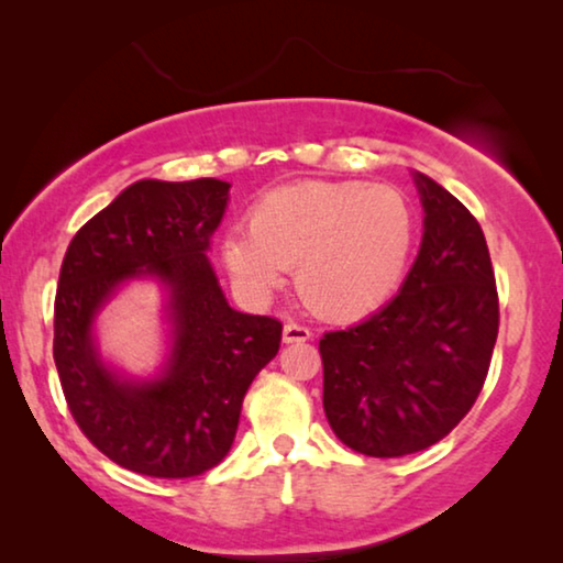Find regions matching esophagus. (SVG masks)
<instances>
[{"label":"esophagus","instance_id":"34e87169","mask_svg":"<svg viewBox=\"0 0 563 563\" xmlns=\"http://www.w3.org/2000/svg\"><path fill=\"white\" fill-rule=\"evenodd\" d=\"M282 335H284V343H305V341H310V338H312V330L299 325V322H287Z\"/></svg>","mask_w":563,"mask_h":563}]
</instances>
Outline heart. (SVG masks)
<instances>
[{"label": "heart", "instance_id": "heart-1", "mask_svg": "<svg viewBox=\"0 0 563 563\" xmlns=\"http://www.w3.org/2000/svg\"><path fill=\"white\" fill-rule=\"evenodd\" d=\"M415 218L402 191L364 181H302L268 191L249 238L228 235L222 261L243 289L268 295L295 268L302 302L328 320H358L402 279Z\"/></svg>", "mask_w": 563, "mask_h": 563}]
</instances>
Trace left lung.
<instances>
[{
    "mask_svg": "<svg viewBox=\"0 0 563 563\" xmlns=\"http://www.w3.org/2000/svg\"><path fill=\"white\" fill-rule=\"evenodd\" d=\"M426 233L402 291L320 341L322 407L356 453L426 451L466 418L487 379L499 299L479 222L451 191L415 176Z\"/></svg>",
    "mask_w": 563,
    "mask_h": 563,
    "instance_id": "left-lung-1",
    "label": "left lung"
}]
</instances>
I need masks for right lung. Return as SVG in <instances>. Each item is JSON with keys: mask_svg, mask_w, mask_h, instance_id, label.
<instances>
[{"mask_svg": "<svg viewBox=\"0 0 563 563\" xmlns=\"http://www.w3.org/2000/svg\"><path fill=\"white\" fill-rule=\"evenodd\" d=\"M228 181L143 179L68 243L56 289L53 361L76 426L107 459L156 479L218 466L235 441L243 397L279 353L282 322L233 310L205 251ZM151 273L173 291L175 351L156 383H120L98 364L90 320L125 278Z\"/></svg>", "mask_w": 563, "mask_h": 563, "instance_id": "right-lung-1", "label": "right lung"}]
</instances>
